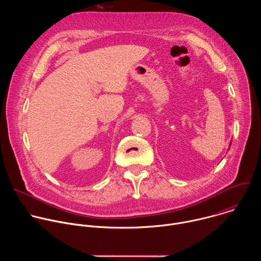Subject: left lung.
I'll return each mask as SVG.
<instances>
[{"instance_id":"obj_1","label":"left lung","mask_w":261,"mask_h":261,"mask_svg":"<svg viewBox=\"0 0 261 261\" xmlns=\"http://www.w3.org/2000/svg\"><path fill=\"white\" fill-rule=\"evenodd\" d=\"M229 145H231V141H230V143H229ZM228 150H229V148H228Z\"/></svg>"}]
</instances>
